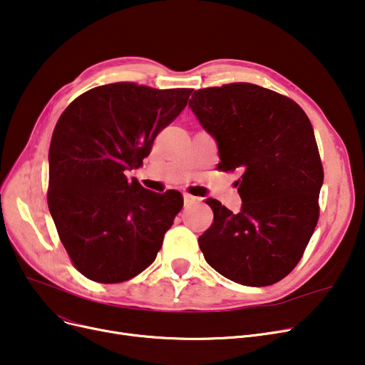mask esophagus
Returning <instances> with one entry per match:
<instances>
[{
	"label": "esophagus",
	"mask_w": 365,
	"mask_h": 365,
	"mask_svg": "<svg viewBox=\"0 0 365 365\" xmlns=\"http://www.w3.org/2000/svg\"><path fill=\"white\" fill-rule=\"evenodd\" d=\"M183 202H185V207H189V205H192L194 202H197V198L192 197V195H189V194H183Z\"/></svg>",
	"instance_id": "34e87169"
}]
</instances>
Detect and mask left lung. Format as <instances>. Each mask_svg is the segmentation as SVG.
Masks as SVG:
<instances>
[{
	"label": "left lung",
	"instance_id": "left-lung-1",
	"mask_svg": "<svg viewBox=\"0 0 365 365\" xmlns=\"http://www.w3.org/2000/svg\"><path fill=\"white\" fill-rule=\"evenodd\" d=\"M189 108L217 142V168L242 171L240 213L205 200L215 220L198 240L201 252L234 282L275 284L302 259L319 216L324 171L308 115L250 83L195 90Z\"/></svg>",
	"mask_w": 365,
	"mask_h": 365
}]
</instances>
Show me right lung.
Wrapping results in <instances>:
<instances>
[{
    "instance_id": "1",
    "label": "right lung",
    "mask_w": 365,
    "mask_h": 365,
    "mask_svg": "<svg viewBox=\"0 0 365 365\" xmlns=\"http://www.w3.org/2000/svg\"><path fill=\"white\" fill-rule=\"evenodd\" d=\"M190 93L106 84L78 96L57 121L48 210L73 266L88 279L123 282L155 260L183 198L178 190L145 189L127 171L142 165Z\"/></svg>"
}]
</instances>
